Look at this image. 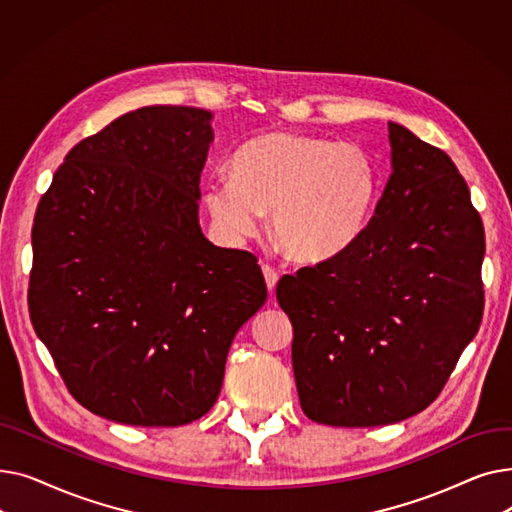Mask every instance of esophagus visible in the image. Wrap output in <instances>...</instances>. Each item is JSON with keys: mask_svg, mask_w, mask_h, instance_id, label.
I'll return each instance as SVG.
<instances>
[{"mask_svg": "<svg viewBox=\"0 0 512 512\" xmlns=\"http://www.w3.org/2000/svg\"><path fill=\"white\" fill-rule=\"evenodd\" d=\"M261 270H263V278H265V284H267V290H270L272 294H274V290H276V284H278V272L274 270V267H270V265H261Z\"/></svg>", "mask_w": 512, "mask_h": 512, "instance_id": "1", "label": "esophagus"}]
</instances>
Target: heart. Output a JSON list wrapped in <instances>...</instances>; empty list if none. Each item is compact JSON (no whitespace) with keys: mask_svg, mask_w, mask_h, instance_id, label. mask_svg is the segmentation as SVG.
Returning a JSON list of instances; mask_svg holds the SVG:
<instances>
[{"mask_svg":"<svg viewBox=\"0 0 512 512\" xmlns=\"http://www.w3.org/2000/svg\"><path fill=\"white\" fill-rule=\"evenodd\" d=\"M230 176L203 186L215 228L240 242L270 211L276 245L301 263L330 261L351 249L380 195V168L367 147L299 132H267L247 141L230 161Z\"/></svg>","mask_w":512,"mask_h":512,"instance_id":"1","label":"heart"}]
</instances>
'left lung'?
Masks as SVG:
<instances>
[{
  "label": "left lung",
  "mask_w": 512,
  "mask_h": 512,
  "mask_svg": "<svg viewBox=\"0 0 512 512\" xmlns=\"http://www.w3.org/2000/svg\"><path fill=\"white\" fill-rule=\"evenodd\" d=\"M392 174L346 253L278 282L303 413L375 427L432 405L483 313L486 236L452 159L388 122Z\"/></svg>",
  "instance_id": "8db88e82"
}]
</instances>
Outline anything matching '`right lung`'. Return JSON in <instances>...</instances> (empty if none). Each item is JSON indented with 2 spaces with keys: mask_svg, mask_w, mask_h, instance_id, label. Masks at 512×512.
<instances>
[{
  "mask_svg": "<svg viewBox=\"0 0 512 512\" xmlns=\"http://www.w3.org/2000/svg\"><path fill=\"white\" fill-rule=\"evenodd\" d=\"M211 120L184 105L128 112L66 155L37 207L33 328L72 396L116 423L203 417L267 299L255 255L215 247L199 224Z\"/></svg>",
  "mask_w": 512,
  "mask_h": 512,
  "instance_id": "right-lung-1",
  "label": "right lung"
}]
</instances>
